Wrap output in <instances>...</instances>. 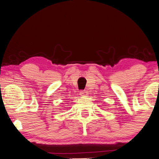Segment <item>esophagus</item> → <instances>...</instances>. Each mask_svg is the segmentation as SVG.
Segmentation results:
<instances>
[{
    "mask_svg": "<svg viewBox=\"0 0 159 159\" xmlns=\"http://www.w3.org/2000/svg\"><path fill=\"white\" fill-rule=\"evenodd\" d=\"M87 92H86V91H81L80 92V97H85V96H87Z\"/></svg>",
    "mask_w": 159,
    "mask_h": 159,
    "instance_id": "34e87169",
    "label": "esophagus"
}]
</instances>
